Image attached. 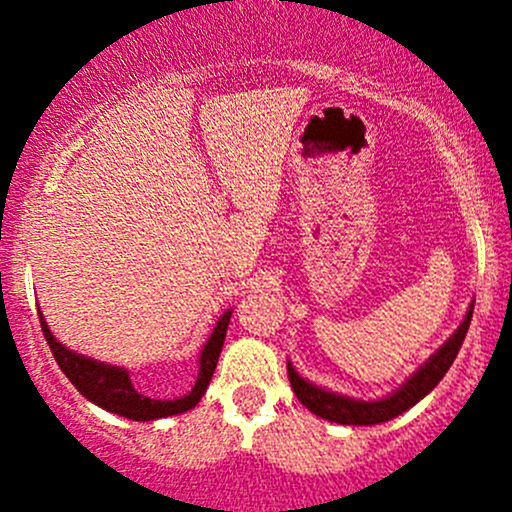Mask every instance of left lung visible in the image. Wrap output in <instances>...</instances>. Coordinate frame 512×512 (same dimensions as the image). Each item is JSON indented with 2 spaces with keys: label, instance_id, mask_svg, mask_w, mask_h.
Returning a JSON list of instances; mask_svg holds the SVG:
<instances>
[{
  "label": "left lung",
  "instance_id": "8db88e82",
  "mask_svg": "<svg viewBox=\"0 0 512 512\" xmlns=\"http://www.w3.org/2000/svg\"><path fill=\"white\" fill-rule=\"evenodd\" d=\"M471 317L473 302L468 304L466 317L458 324L456 332H453L436 352L428 356L409 379L401 381L399 389L381 396V399L364 401L324 389V386H317L314 381L304 379V376L294 369L292 361H287L289 384H292L294 396H297L314 416L327 418V421L332 423H342V426H376V423L391 421V418L409 411L411 406H416L418 401L423 399V396H428L436 389L438 381H441L443 376H446V371L451 369L453 359H456L458 349H461L463 339H466L468 327H471Z\"/></svg>",
  "mask_w": 512,
  "mask_h": 512
}]
</instances>
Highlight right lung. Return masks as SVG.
<instances>
[{
	"label": "right lung",
	"instance_id": "1",
	"mask_svg": "<svg viewBox=\"0 0 512 512\" xmlns=\"http://www.w3.org/2000/svg\"><path fill=\"white\" fill-rule=\"evenodd\" d=\"M230 317L232 309L220 314L210 337L205 339V344L200 347L198 376H195L193 389H190L188 394L178 396V399H153V396L136 389L126 366L106 364V361L91 359V356L64 347V344L54 337V332L49 329V322H46L44 314H41L39 309V322L41 332H44L46 337V344H49L51 354H54L61 371H64V374L69 376L71 384L79 389V394L86 396V399H89L91 404H96L98 409L108 411V414L131 418V421H158V418L185 414V411L198 406V401L203 399V394L208 391L210 379H213L215 374V366H218Z\"/></svg>",
	"mask_w": 512,
	"mask_h": 512
}]
</instances>
